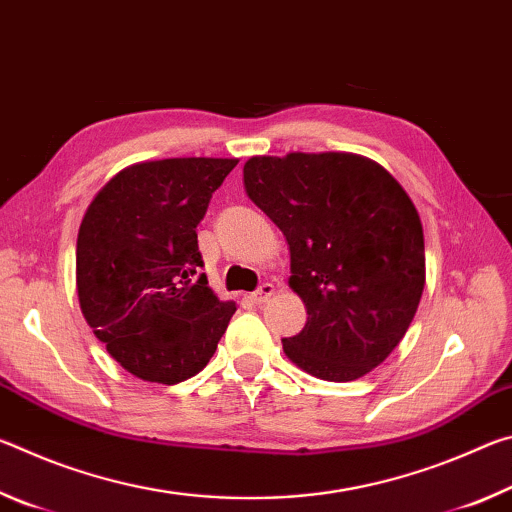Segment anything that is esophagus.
<instances>
[{
    "instance_id": "esophagus-1",
    "label": "esophagus",
    "mask_w": 512,
    "mask_h": 512,
    "mask_svg": "<svg viewBox=\"0 0 512 512\" xmlns=\"http://www.w3.org/2000/svg\"><path fill=\"white\" fill-rule=\"evenodd\" d=\"M273 291H275V287L271 282H264L262 287H259L255 293H250V300L255 302V305H262V302H266L268 298L273 296Z\"/></svg>"
}]
</instances>
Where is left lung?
I'll list each match as a JSON object with an SVG mask.
<instances>
[{
  "label": "left lung",
  "instance_id": "obj_1",
  "mask_svg": "<svg viewBox=\"0 0 512 512\" xmlns=\"http://www.w3.org/2000/svg\"><path fill=\"white\" fill-rule=\"evenodd\" d=\"M250 201L287 237L289 287L307 307L287 357L327 381L377 368L409 329L424 289L418 210L377 162L289 153L244 164Z\"/></svg>",
  "mask_w": 512,
  "mask_h": 512
}]
</instances>
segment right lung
<instances>
[{
	"instance_id": "add662e5",
	"label": "right lung",
	"mask_w": 512,
	"mask_h": 512,
	"mask_svg": "<svg viewBox=\"0 0 512 512\" xmlns=\"http://www.w3.org/2000/svg\"><path fill=\"white\" fill-rule=\"evenodd\" d=\"M228 158L133 164L94 196L76 241L81 311L121 368L180 384L201 372L237 307L207 284L196 225Z\"/></svg>"
}]
</instances>
